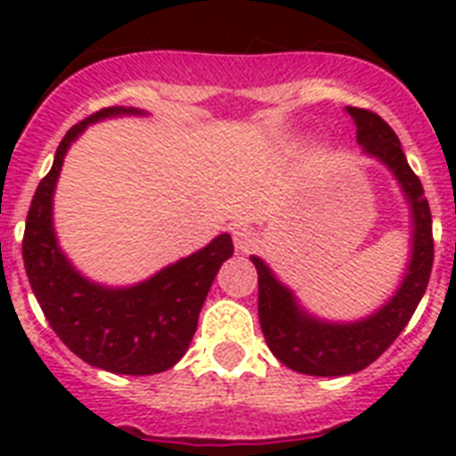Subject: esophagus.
I'll list each match as a JSON object with an SVG mask.
<instances>
[{"mask_svg":"<svg viewBox=\"0 0 456 456\" xmlns=\"http://www.w3.org/2000/svg\"><path fill=\"white\" fill-rule=\"evenodd\" d=\"M232 236H234L236 250H241V253H250V250L257 246V241H260L256 229H250V227H236Z\"/></svg>","mask_w":456,"mask_h":456,"instance_id":"esophagus-1","label":"esophagus"}]
</instances>
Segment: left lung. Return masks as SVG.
I'll return each mask as SVG.
<instances>
[{
	"instance_id": "1",
	"label": "left lung",
	"mask_w": 456,
	"mask_h": 456,
	"mask_svg": "<svg viewBox=\"0 0 456 456\" xmlns=\"http://www.w3.org/2000/svg\"><path fill=\"white\" fill-rule=\"evenodd\" d=\"M346 110L357 127V142L369 156L388 165L407 196L414 224L411 260L404 281L381 310L360 322L331 324L310 317L296 303L293 293L274 279L270 267L260 257H250L257 270V317L267 347L281 364L307 376L354 374L379 360L403 333L419 300L424 298L433 267L431 208L424 199V186L404 158L400 139L374 110L354 106Z\"/></svg>"
}]
</instances>
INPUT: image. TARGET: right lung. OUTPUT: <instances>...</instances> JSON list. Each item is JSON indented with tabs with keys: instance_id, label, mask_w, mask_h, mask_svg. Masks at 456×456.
Returning a JSON list of instances; mask_svg holds the SVG:
<instances>
[{
	"instance_id": "obj_1",
	"label": "right lung",
	"mask_w": 456,
	"mask_h": 456,
	"mask_svg": "<svg viewBox=\"0 0 456 456\" xmlns=\"http://www.w3.org/2000/svg\"><path fill=\"white\" fill-rule=\"evenodd\" d=\"M137 109L110 106L73 125L61 139L52 170L32 196L23 234L25 274L56 336L92 367L113 374L149 376L175 367L191 343L199 312L222 263L232 257V236L220 234L203 250L167 265L130 289L92 284L61 253L52 224V196L63 156L89 123Z\"/></svg>"
}]
</instances>
